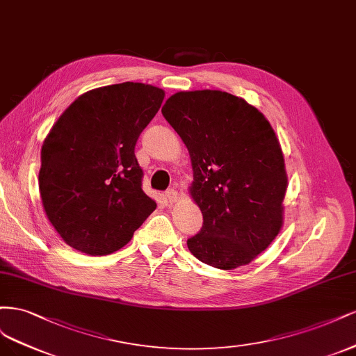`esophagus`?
<instances>
[{
    "label": "esophagus",
    "mask_w": 356,
    "mask_h": 356,
    "mask_svg": "<svg viewBox=\"0 0 356 356\" xmlns=\"http://www.w3.org/2000/svg\"><path fill=\"white\" fill-rule=\"evenodd\" d=\"M165 198L170 204H175L179 201V193L175 191V189H170L165 192Z\"/></svg>",
    "instance_id": "obj_1"
}]
</instances>
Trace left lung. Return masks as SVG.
Segmentation results:
<instances>
[{
    "instance_id": "left-lung-1",
    "label": "left lung",
    "mask_w": 356,
    "mask_h": 356,
    "mask_svg": "<svg viewBox=\"0 0 356 356\" xmlns=\"http://www.w3.org/2000/svg\"><path fill=\"white\" fill-rule=\"evenodd\" d=\"M161 112L189 151V195L204 219L189 251L217 269L248 265L284 225L289 176L272 125L243 97L220 90L179 91Z\"/></svg>"
}]
</instances>
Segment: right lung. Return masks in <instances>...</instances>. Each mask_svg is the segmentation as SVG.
Segmentation results:
<instances>
[{"mask_svg": "<svg viewBox=\"0 0 356 356\" xmlns=\"http://www.w3.org/2000/svg\"><path fill=\"white\" fill-rule=\"evenodd\" d=\"M164 96L143 83L99 87L54 122L41 147L38 185L45 216L67 245L111 254L156 209L142 191L134 146Z\"/></svg>", "mask_w": 356, "mask_h": 356, "instance_id": "obj_1", "label": "right lung"}]
</instances>
